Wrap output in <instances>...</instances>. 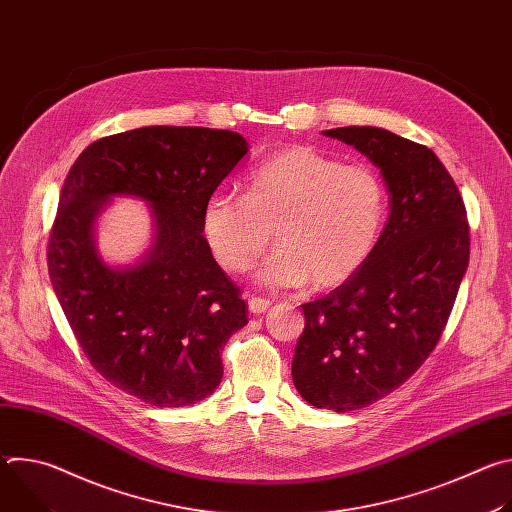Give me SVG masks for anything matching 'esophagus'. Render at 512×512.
Segmentation results:
<instances>
[{"label":"esophagus","mask_w":512,"mask_h":512,"mask_svg":"<svg viewBox=\"0 0 512 512\" xmlns=\"http://www.w3.org/2000/svg\"><path fill=\"white\" fill-rule=\"evenodd\" d=\"M269 308H271L269 300L259 298V296H249V310H251V314H263Z\"/></svg>","instance_id":"obj_1"}]
</instances>
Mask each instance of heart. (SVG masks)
Instances as JSON below:
<instances>
[{
  "instance_id": "obj_1",
  "label": "heart",
  "mask_w": 512,
  "mask_h": 512,
  "mask_svg": "<svg viewBox=\"0 0 512 512\" xmlns=\"http://www.w3.org/2000/svg\"><path fill=\"white\" fill-rule=\"evenodd\" d=\"M387 214L375 170L342 164L308 145H291L257 164L247 194L216 190L202 210L204 239L225 269H249L271 245L257 279L294 287L308 279L334 287L371 257Z\"/></svg>"
}]
</instances>
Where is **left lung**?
Listing matches in <instances>:
<instances>
[{
    "instance_id": "1",
    "label": "left lung",
    "mask_w": 512,
    "mask_h": 512,
    "mask_svg": "<svg viewBox=\"0 0 512 512\" xmlns=\"http://www.w3.org/2000/svg\"><path fill=\"white\" fill-rule=\"evenodd\" d=\"M354 145L391 192V216L371 257L328 296L304 304L291 377L318 409L377 403L401 387L440 342L470 259L460 190L421 143L381 127L324 131Z\"/></svg>"
}]
</instances>
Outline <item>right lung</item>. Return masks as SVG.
<instances>
[{"mask_svg": "<svg viewBox=\"0 0 512 512\" xmlns=\"http://www.w3.org/2000/svg\"><path fill=\"white\" fill-rule=\"evenodd\" d=\"M245 154L235 131L139 127L93 141L60 190L46 249L56 298L93 369L150 405L212 393L223 346L247 324L243 291L202 237L208 196ZM113 193L152 201L159 223L153 253L127 272L92 249V221Z\"/></svg>", "mask_w": 512, "mask_h": 512, "instance_id": "obj_1", "label": "right lung"}]
</instances>
